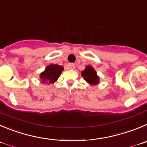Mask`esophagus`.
<instances>
[{"mask_svg": "<svg viewBox=\"0 0 147 147\" xmlns=\"http://www.w3.org/2000/svg\"><path fill=\"white\" fill-rule=\"evenodd\" d=\"M68 67H69V69H75V65L74 64H68Z\"/></svg>", "mask_w": 147, "mask_h": 147, "instance_id": "1", "label": "esophagus"}]
</instances>
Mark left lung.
Returning <instances> with one entry per match:
<instances>
[{"instance_id":"1","label":"left lung","mask_w":147,"mask_h":147,"mask_svg":"<svg viewBox=\"0 0 147 147\" xmlns=\"http://www.w3.org/2000/svg\"><path fill=\"white\" fill-rule=\"evenodd\" d=\"M81 75L84 78V80L90 85H96L99 83V77L97 75L94 67L88 65L86 69L81 72Z\"/></svg>"}]
</instances>
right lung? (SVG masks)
<instances>
[{
	"mask_svg": "<svg viewBox=\"0 0 147 147\" xmlns=\"http://www.w3.org/2000/svg\"><path fill=\"white\" fill-rule=\"evenodd\" d=\"M64 70V67L58 64H50L47 66L44 72L40 73V78L42 83H53L61 75V72Z\"/></svg>",
	"mask_w": 147,
	"mask_h": 147,
	"instance_id": "right-lung-1",
	"label": "right lung"
}]
</instances>
